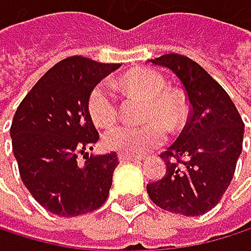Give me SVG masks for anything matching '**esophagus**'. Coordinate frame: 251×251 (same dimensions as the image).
Wrapping results in <instances>:
<instances>
[{"mask_svg": "<svg viewBox=\"0 0 251 251\" xmlns=\"http://www.w3.org/2000/svg\"><path fill=\"white\" fill-rule=\"evenodd\" d=\"M119 161H120V162H131V161L140 162V161H143V158H141V156H132V155H126V153H119Z\"/></svg>", "mask_w": 251, "mask_h": 251, "instance_id": "34e87169", "label": "esophagus"}]
</instances>
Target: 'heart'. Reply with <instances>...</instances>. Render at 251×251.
Instances as JSON below:
<instances>
[{
  "instance_id": "obj_1",
  "label": "heart",
  "mask_w": 251,
  "mask_h": 251,
  "mask_svg": "<svg viewBox=\"0 0 251 251\" xmlns=\"http://www.w3.org/2000/svg\"><path fill=\"white\" fill-rule=\"evenodd\" d=\"M122 87L148 100L141 126L117 125L103 135L105 148L119 153L141 156L159 148L167 138V130L176 131L182 126L187 113L184 99L176 92L166 90V79L155 71L137 69L123 75ZM89 113L98 126H110L117 119V99L108 82H98L89 95Z\"/></svg>"
}]
</instances>
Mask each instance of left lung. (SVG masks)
<instances>
[{"mask_svg":"<svg viewBox=\"0 0 251 251\" xmlns=\"http://www.w3.org/2000/svg\"><path fill=\"white\" fill-rule=\"evenodd\" d=\"M149 61L177 76L191 111L184 131L161 153L167 170L162 179L148 184V194L164 211L201 215L230 185L243 151V119L226 90L191 58L166 54Z\"/></svg>","mask_w":251,"mask_h":251,"instance_id":"left-lung-1","label":"left lung"}]
</instances>
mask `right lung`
I'll return each mask as SVG.
<instances>
[{
	"label": "right lung",
	"mask_w": 251,
	"mask_h": 251,
	"mask_svg": "<svg viewBox=\"0 0 251 251\" xmlns=\"http://www.w3.org/2000/svg\"><path fill=\"white\" fill-rule=\"evenodd\" d=\"M120 64L69 57L51 67L15 113L10 137L21 179L50 212L76 217L107 200L119 159L116 152L90 155L99 134L89 113L95 85ZM84 154L86 162L76 159Z\"/></svg>",
	"instance_id": "1"
}]
</instances>
